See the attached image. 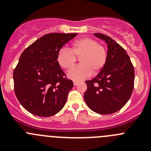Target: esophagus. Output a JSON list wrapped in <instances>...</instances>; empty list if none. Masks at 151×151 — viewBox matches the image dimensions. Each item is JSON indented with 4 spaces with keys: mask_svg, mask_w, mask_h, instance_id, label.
<instances>
[{
    "mask_svg": "<svg viewBox=\"0 0 151 151\" xmlns=\"http://www.w3.org/2000/svg\"><path fill=\"white\" fill-rule=\"evenodd\" d=\"M78 84H79L78 82H76V81L74 82V86H76V85H77Z\"/></svg>",
    "mask_w": 151,
    "mask_h": 151,
    "instance_id": "1",
    "label": "esophagus"
}]
</instances>
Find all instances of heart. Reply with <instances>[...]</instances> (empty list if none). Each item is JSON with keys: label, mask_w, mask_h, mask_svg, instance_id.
<instances>
[{"label": "heart", "mask_w": 151, "mask_h": 151, "mask_svg": "<svg viewBox=\"0 0 151 151\" xmlns=\"http://www.w3.org/2000/svg\"><path fill=\"white\" fill-rule=\"evenodd\" d=\"M76 57L80 58V65L67 73V77L74 81H81L96 74L104 66L107 58L106 49L95 39L83 38L76 41L71 48H61L57 55V60L64 69H70L76 63Z\"/></svg>", "instance_id": "b5f03b06"}]
</instances>
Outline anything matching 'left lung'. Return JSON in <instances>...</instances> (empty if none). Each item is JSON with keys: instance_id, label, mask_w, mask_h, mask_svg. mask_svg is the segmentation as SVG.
Here are the masks:
<instances>
[{"instance_id": "1", "label": "left lung", "mask_w": 151, "mask_h": 151, "mask_svg": "<svg viewBox=\"0 0 151 151\" xmlns=\"http://www.w3.org/2000/svg\"><path fill=\"white\" fill-rule=\"evenodd\" d=\"M94 36L107 45L104 66L95 78L85 82L84 99L88 107L102 115L120 110L129 101L134 83V68L126 50L115 41L101 33Z\"/></svg>"}]
</instances>
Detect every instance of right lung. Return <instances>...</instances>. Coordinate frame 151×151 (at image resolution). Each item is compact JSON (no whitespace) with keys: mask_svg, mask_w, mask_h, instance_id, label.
I'll list each match as a JSON object with an SVG mask.
<instances>
[{"mask_svg":"<svg viewBox=\"0 0 151 151\" xmlns=\"http://www.w3.org/2000/svg\"><path fill=\"white\" fill-rule=\"evenodd\" d=\"M77 33L46 34L25 49L14 71V92L21 105L34 115L50 117L66 102L71 80L58 63L59 50Z\"/></svg>","mask_w":151,"mask_h":151,"instance_id":"obj_1","label":"right lung"}]
</instances>
